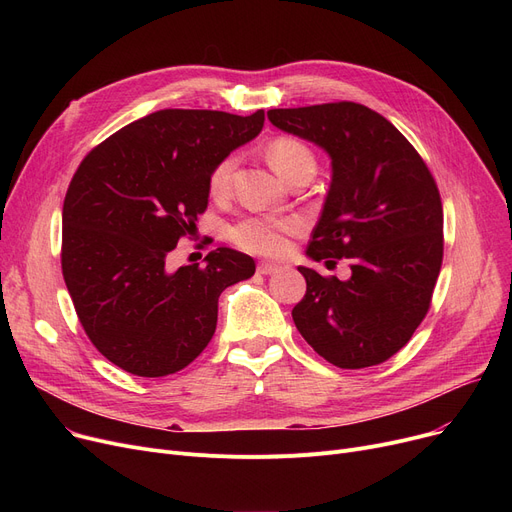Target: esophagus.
<instances>
[{
    "instance_id": "34e87169",
    "label": "esophagus",
    "mask_w": 512,
    "mask_h": 512,
    "mask_svg": "<svg viewBox=\"0 0 512 512\" xmlns=\"http://www.w3.org/2000/svg\"><path fill=\"white\" fill-rule=\"evenodd\" d=\"M280 270V265L278 263H270V261H261L259 265H257V272L259 274H274V272H278Z\"/></svg>"
}]
</instances>
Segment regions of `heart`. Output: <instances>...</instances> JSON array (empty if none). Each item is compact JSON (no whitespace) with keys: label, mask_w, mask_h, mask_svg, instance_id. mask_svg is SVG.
<instances>
[{"label":"heart","mask_w":512,"mask_h":512,"mask_svg":"<svg viewBox=\"0 0 512 512\" xmlns=\"http://www.w3.org/2000/svg\"><path fill=\"white\" fill-rule=\"evenodd\" d=\"M267 161L280 178L292 182L301 174L315 172V155L313 151L299 139L294 137H276L265 147ZM236 170V155L222 157L213 166L209 174V193L213 197H226L232 186V176ZM303 230V222L299 218H245L230 228L228 236L234 245L242 251L255 255H284L288 251V236H297Z\"/></svg>","instance_id":"b5f03b06"}]
</instances>
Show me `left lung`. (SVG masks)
<instances>
[{
  "label": "left lung",
  "instance_id": "1",
  "mask_svg": "<svg viewBox=\"0 0 512 512\" xmlns=\"http://www.w3.org/2000/svg\"><path fill=\"white\" fill-rule=\"evenodd\" d=\"M284 132L332 159V182L313 228V261H351V278L307 280L294 326L328 363L380 365L405 346L427 315L444 255L436 180L415 147L384 116L353 101L270 110Z\"/></svg>",
  "mask_w": 512,
  "mask_h": 512
}]
</instances>
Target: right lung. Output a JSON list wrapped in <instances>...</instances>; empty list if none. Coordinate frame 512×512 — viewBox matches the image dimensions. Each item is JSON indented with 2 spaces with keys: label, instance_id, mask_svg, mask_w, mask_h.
<instances>
[{
  "label": "right lung",
  "instance_id": "1",
  "mask_svg": "<svg viewBox=\"0 0 512 512\" xmlns=\"http://www.w3.org/2000/svg\"><path fill=\"white\" fill-rule=\"evenodd\" d=\"M263 122V110H159L80 161L62 209V274L89 340L120 369L161 378L193 363L222 290L255 274V261L228 247L176 272L168 255L197 230L213 166Z\"/></svg>",
  "mask_w": 512,
  "mask_h": 512
}]
</instances>
